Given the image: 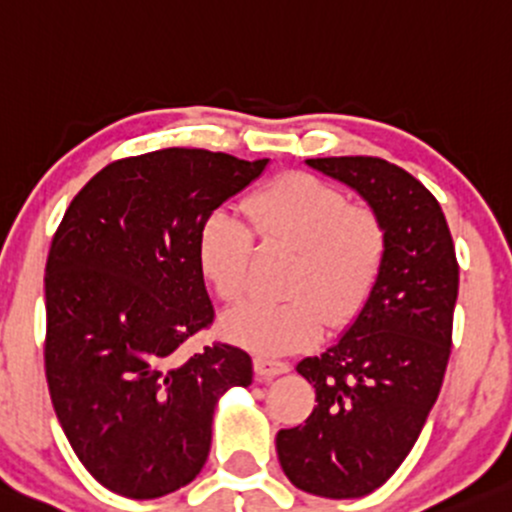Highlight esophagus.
<instances>
[{
  "instance_id": "obj_1",
  "label": "esophagus",
  "mask_w": 512,
  "mask_h": 512,
  "mask_svg": "<svg viewBox=\"0 0 512 512\" xmlns=\"http://www.w3.org/2000/svg\"><path fill=\"white\" fill-rule=\"evenodd\" d=\"M255 374L260 379H272V377H279V374H286L288 369V362L283 360H274V357H255Z\"/></svg>"
}]
</instances>
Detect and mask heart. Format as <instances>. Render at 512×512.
Listing matches in <instances>:
<instances>
[{
    "label": "heart",
    "mask_w": 512,
    "mask_h": 512,
    "mask_svg": "<svg viewBox=\"0 0 512 512\" xmlns=\"http://www.w3.org/2000/svg\"><path fill=\"white\" fill-rule=\"evenodd\" d=\"M248 221L214 212L200 231L197 257L226 303L250 283L255 236L264 248L291 252L283 303L248 300L224 317V334L264 355L310 346L331 326L353 319L389 260V229L374 207L353 202L334 183L293 171L274 178L248 202Z\"/></svg>",
    "instance_id": "b5f03b06"
}]
</instances>
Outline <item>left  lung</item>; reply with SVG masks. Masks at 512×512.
<instances>
[{
    "label": "left lung",
    "instance_id": "1",
    "mask_svg": "<svg viewBox=\"0 0 512 512\" xmlns=\"http://www.w3.org/2000/svg\"><path fill=\"white\" fill-rule=\"evenodd\" d=\"M307 164L355 188L389 229V260L353 326L298 374L317 391L305 424L276 434L286 477L324 498H360L398 470L439 398L453 341L458 260L441 205L379 157Z\"/></svg>",
    "mask_w": 512,
    "mask_h": 512
}]
</instances>
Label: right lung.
<instances>
[{"label": "right lung", "instance_id": "obj_1", "mask_svg": "<svg viewBox=\"0 0 512 512\" xmlns=\"http://www.w3.org/2000/svg\"><path fill=\"white\" fill-rule=\"evenodd\" d=\"M267 166L200 147L107 164L73 197L47 255L45 374L54 412L92 477L126 498L193 482L214 405L248 386L229 343L186 355L214 322L197 243L202 224Z\"/></svg>", "mask_w": 512, "mask_h": 512}]
</instances>
